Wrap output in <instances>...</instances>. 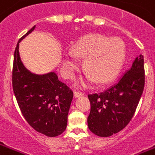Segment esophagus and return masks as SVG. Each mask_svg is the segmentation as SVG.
Segmentation results:
<instances>
[{
  "instance_id": "1",
  "label": "esophagus",
  "mask_w": 155,
  "mask_h": 155,
  "mask_svg": "<svg viewBox=\"0 0 155 155\" xmlns=\"http://www.w3.org/2000/svg\"><path fill=\"white\" fill-rule=\"evenodd\" d=\"M85 94L83 92H79V91H74V98H77V97H79V96H84Z\"/></svg>"
}]
</instances>
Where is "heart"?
I'll use <instances>...</instances> for the list:
<instances>
[{
    "instance_id": "1",
    "label": "heart",
    "mask_w": 155,
    "mask_h": 155,
    "mask_svg": "<svg viewBox=\"0 0 155 155\" xmlns=\"http://www.w3.org/2000/svg\"><path fill=\"white\" fill-rule=\"evenodd\" d=\"M73 52L64 55L62 71L68 79H74L77 74L81 63L78 57L86 58L85 70L90 75L89 81L95 80L98 84H105L115 77L123 65L125 57L124 44L117 38L91 34L82 38L73 46ZM79 85L85 86V81Z\"/></svg>"
}]
</instances>
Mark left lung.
<instances>
[{"mask_svg":"<svg viewBox=\"0 0 155 155\" xmlns=\"http://www.w3.org/2000/svg\"><path fill=\"white\" fill-rule=\"evenodd\" d=\"M144 81L143 56L140 54L116 84L102 92L88 95L89 129L99 137H110L123 130L134 117Z\"/></svg>","mask_w":155,"mask_h":155,"instance_id":"obj_1","label":"left lung"}]
</instances>
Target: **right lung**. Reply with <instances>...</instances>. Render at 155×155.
<instances>
[{"instance_id":"right-lung-1","label":"right lung","mask_w":155,"mask_h":155,"mask_svg":"<svg viewBox=\"0 0 155 155\" xmlns=\"http://www.w3.org/2000/svg\"><path fill=\"white\" fill-rule=\"evenodd\" d=\"M35 26L19 39L14 52L12 88L26 121L34 130L48 137H56L66 129L73 91L59 81L54 72L36 74L21 62L19 43Z\"/></svg>"}]
</instances>
